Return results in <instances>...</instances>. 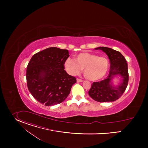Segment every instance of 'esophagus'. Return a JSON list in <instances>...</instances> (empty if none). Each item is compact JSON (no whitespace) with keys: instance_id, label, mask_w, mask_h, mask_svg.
Segmentation results:
<instances>
[{"instance_id":"obj_1","label":"esophagus","mask_w":148,"mask_h":148,"mask_svg":"<svg viewBox=\"0 0 148 148\" xmlns=\"http://www.w3.org/2000/svg\"><path fill=\"white\" fill-rule=\"evenodd\" d=\"M77 82H82L83 80L81 79H79V78H77Z\"/></svg>"}]
</instances>
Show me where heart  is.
<instances>
[{
  "label": "heart",
  "instance_id": "heart-1",
  "mask_svg": "<svg viewBox=\"0 0 148 148\" xmlns=\"http://www.w3.org/2000/svg\"><path fill=\"white\" fill-rule=\"evenodd\" d=\"M109 67L107 57L89 53H81L75 60L67 58L64 62L67 72L72 75H78L83 70L84 75L90 81H97L106 75Z\"/></svg>",
  "mask_w": 148,
  "mask_h": 148
}]
</instances>
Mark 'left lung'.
Listing matches in <instances>:
<instances>
[{
  "label": "left lung",
  "mask_w": 148,
  "mask_h": 148,
  "mask_svg": "<svg viewBox=\"0 0 148 148\" xmlns=\"http://www.w3.org/2000/svg\"><path fill=\"white\" fill-rule=\"evenodd\" d=\"M95 49L101 50L107 54L110 61V70L105 79L92 83L88 94L98 102L115 101L122 96L127 87L129 80L128 64L123 55L118 51L106 47H99ZM116 75L121 77V83L115 87L111 81Z\"/></svg>",
  "instance_id": "obj_1"
}]
</instances>
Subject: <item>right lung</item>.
<instances>
[{
  "mask_svg": "<svg viewBox=\"0 0 148 148\" xmlns=\"http://www.w3.org/2000/svg\"><path fill=\"white\" fill-rule=\"evenodd\" d=\"M70 56L68 50L49 47L33 56L27 67L28 89L33 97L46 106L58 104L69 95L76 78L64 70Z\"/></svg>",
  "mask_w": 148,
  "mask_h": 148,
  "instance_id": "obj_1",
  "label": "right lung"
}]
</instances>
